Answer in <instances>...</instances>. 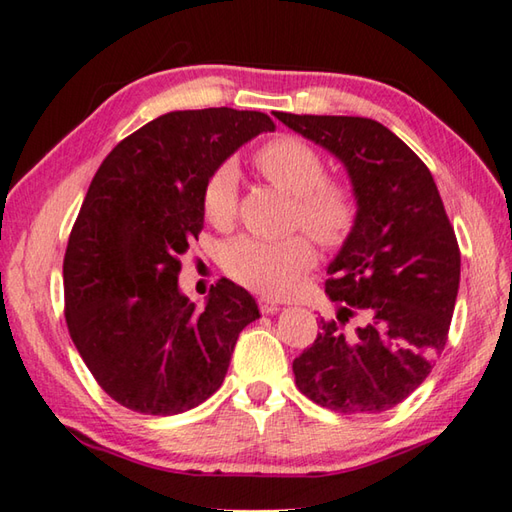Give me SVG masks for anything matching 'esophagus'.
Masks as SVG:
<instances>
[{
  "label": "esophagus",
  "mask_w": 512,
  "mask_h": 512,
  "mask_svg": "<svg viewBox=\"0 0 512 512\" xmlns=\"http://www.w3.org/2000/svg\"><path fill=\"white\" fill-rule=\"evenodd\" d=\"M280 309H282V304L277 302V300H273V297H266V295L259 297V311H262V313L273 315V313H277Z\"/></svg>",
  "instance_id": "34e87169"
}]
</instances>
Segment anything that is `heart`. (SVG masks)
I'll return each mask as SVG.
<instances>
[{
	"label": "heart",
	"instance_id": "obj_1",
	"mask_svg": "<svg viewBox=\"0 0 512 512\" xmlns=\"http://www.w3.org/2000/svg\"><path fill=\"white\" fill-rule=\"evenodd\" d=\"M255 163L268 181L295 199V224H302L320 244L336 246L356 221L353 194L338 181L327 179V165L313 147L297 136H280L264 143ZM239 176L235 165L224 163L210 174L203 188V215L219 228L228 226L237 208ZM315 259L311 241L297 235L280 241L237 237L224 250L226 273L259 293H286L300 282Z\"/></svg>",
	"mask_w": 512,
	"mask_h": 512
}]
</instances>
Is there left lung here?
Returning <instances> with one entry per match:
<instances>
[{
  "mask_svg": "<svg viewBox=\"0 0 512 512\" xmlns=\"http://www.w3.org/2000/svg\"><path fill=\"white\" fill-rule=\"evenodd\" d=\"M273 116L336 156L356 199L353 228L327 266L336 320H320L318 338L293 360L295 385L340 414L392 410L430 376L457 302L461 253L441 194L425 163L376 120Z\"/></svg>",
  "mask_w": 512,
  "mask_h": 512,
  "instance_id": "left-lung-1",
  "label": "left lung"
}]
</instances>
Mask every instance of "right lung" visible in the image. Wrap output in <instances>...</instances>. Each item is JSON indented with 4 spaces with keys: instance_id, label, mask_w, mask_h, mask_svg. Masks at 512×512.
Returning a JSON list of instances; mask_svg holds the SVG:
<instances>
[{
    "instance_id": "add662e5",
    "label": "right lung",
    "mask_w": 512,
    "mask_h": 512,
    "mask_svg": "<svg viewBox=\"0 0 512 512\" xmlns=\"http://www.w3.org/2000/svg\"><path fill=\"white\" fill-rule=\"evenodd\" d=\"M273 129L262 111H170L98 167L64 255V315L80 358L127 410L172 416L206 401L259 318L255 297L230 280L197 309L179 288V257L203 228L210 174Z\"/></svg>"
}]
</instances>
